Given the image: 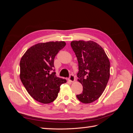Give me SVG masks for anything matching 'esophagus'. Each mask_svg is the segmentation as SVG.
<instances>
[{"label": "esophagus", "instance_id": "1", "mask_svg": "<svg viewBox=\"0 0 133 133\" xmlns=\"http://www.w3.org/2000/svg\"><path fill=\"white\" fill-rule=\"evenodd\" d=\"M75 79H76L75 76H74L73 75H70V77H69V80L70 82H75Z\"/></svg>", "mask_w": 133, "mask_h": 133}]
</instances>
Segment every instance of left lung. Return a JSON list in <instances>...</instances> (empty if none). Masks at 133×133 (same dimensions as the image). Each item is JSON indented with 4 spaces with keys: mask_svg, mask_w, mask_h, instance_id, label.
<instances>
[{
    "mask_svg": "<svg viewBox=\"0 0 133 133\" xmlns=\"http://www.w3.org/2000/svg\"><path fill=\"white\" fill-rule=\"evenodd\" d=\"M71 47L78 63V81L82 93L76 96L83 103H91L100 97L110 77V62L104 50L93 41H73Z\"/></svg>",
    "mask_w": 133,
    "mask_h": 133,
    "instance_id": "obj_1",
    "label": "left lung"
}]
</instances>
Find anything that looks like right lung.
Here are the masks:
<instances>
[{
	"label": "right lung",
	"instance_id": "1",
	"mask_svg": "<svg viewBox=\"0 0 133 133\" xmlns=\"http://www.w3.org/2000/svg\"><path fill=\"white\" fill-rule=\"evenodd\" d=\"M66 46L64 42H50L29 48L20 62V78L28 93L44 104L57 98L60 86L66 80L58 78L54 69V59Z\"/></svg>",
	"mask_w": 133,
	"mask_h": 133
}]
</instances>
